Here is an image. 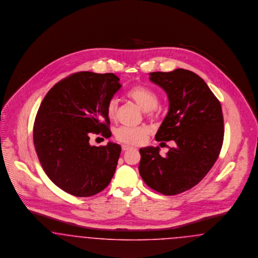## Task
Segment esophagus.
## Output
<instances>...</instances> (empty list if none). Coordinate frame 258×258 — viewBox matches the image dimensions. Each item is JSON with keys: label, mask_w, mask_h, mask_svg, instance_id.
Returning a JSON list of instances; mask_svg holds the SVG:
<instances>
[{"label": "esophagus", "mask_w": 258, "mask_h": 258, "mask_svg": "<svg viewBox=\"0 0 258 258\" xmlns=\"http://www.w3.org/2000/svg\"><path fill=\"white\" fill-rule=\"evenodd\" d=\"M131 148H132V146H127V145H123V146H122V150H123V151H126V150L131 149Z\"/></svg>", "instance_id": "esophagus-1"}]
</instances>
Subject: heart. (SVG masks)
I'll use <instances>...</instances> for the list:
<instances>
[{
    "label": "heart",
    "instance_id": "obj_1",
    "mask_svg": "<svg viewBox=\"0 0 258 258\" xmlns=\"http://www.w3.org/2000/svg\"><path fill=\"white\" fill-rule=\"evenodd\" d=\"M127 97L144 111L149 114L157 107L159 98L157 93L145 86H135L127 91ZM118 103L115 98H112L107 104V115L113 119L117 113ZM150 134V128L141 126L138 128L120 127L115 131V138L118 142L130 146H139L146 142Z\"/></svg>",
    "mask_w": 258,
    "mask_h": 258
}]
</instances>
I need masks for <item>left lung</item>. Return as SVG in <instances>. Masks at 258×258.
I'll return each instance as SVG.
<instances>
[{
    "label": "left lung",
    "instance_id": "1",
    "mask_svg": "<svg viewBox=\"0 0 258 258\" xmlns=\"http://www.w3.org/2000/svg\"><path fill=\"white\" fill-rule=\"evenodd\" d=\"M149 80L168 99L155 140L173 141L175 146L166 156L160 155L159 146L142 147L139 172L151 189L177 195L200 183L219 157L224 141L222 106L203 79L190 70L151 72Z\"/></svg>",
    "mask_w": 258,
    "mask_h": 258
}]
</instances>
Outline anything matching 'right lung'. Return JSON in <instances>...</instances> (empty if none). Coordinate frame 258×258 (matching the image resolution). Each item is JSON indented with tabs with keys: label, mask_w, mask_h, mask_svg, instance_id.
Wrapping results in <instances>:
<instances>
[{
	"label": "right lung",
	"mask_w": 258,
	"mask_h": 258,
	"mask_svg": "<svg viewBox=\"0 0 258 258\" xmlns=\"http://www.w3.org/2000/svg\"><path fill=\"white\" fill-rule=\"evenodd\" d=\"M121 87L113 73L83 71L58 82L40 104L35 151L48 177L70 195L91 197L112 180L121 146H90L89 134L112 136L107 104Z\"/></svg>",
	"instance_id": "1"
}]
</instances>
